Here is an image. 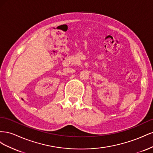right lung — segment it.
Segmentation results:
<instances>
[{
  "label": "right lung",
  "mask_w": 153,
  "mask_h": 153,
  "mask_svg": "<svg viewBox=\"0 0 153 153\" xmlns=\"http://www.w3.org/2000/svg\"><path fill=\"white\" fill-rule=\"evenodd\" d=\"M22 100H23V99H22Z\"/></svg>",
  "instance_id": "right-lung-1"
}]
</instances>
